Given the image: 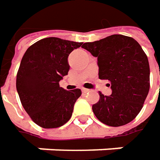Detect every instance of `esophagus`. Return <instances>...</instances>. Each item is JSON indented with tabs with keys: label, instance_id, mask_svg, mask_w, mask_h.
Listing matches in <instances>:
<instances>
[{
	"label": "esophagus",
	"instance_id": "esophagus-1",
	"mask_svg": "<svg viewBox=\"0 0 160 160\" xmlns=\"http://www.w3.org/2000/svg\"><path fill=\"white\" fill-rule=\"evenodd\" d=\"M89 91H90L89 89H86V88H82V92H83V93H85V94L88 93Z\"/></svg>",
	"mask_w": 160,
	"mask_h": 160
}]
</instances>
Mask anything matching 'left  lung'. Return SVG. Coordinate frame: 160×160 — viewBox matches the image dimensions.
<instances>
[{
  "mask_svg": "<svg viewBox=\"0 0 160 160\" xmlns=\"http://www.w3.org/2000/svg\"><path fill=\"white\" fill-rule=\"evenodd\" d=\"M82 48L97 57L99 79L111 82V96L99 93L92 109L102 123L124 126L134 119L149 91V63L140 44L132 37L113 34Z\"/></svg>",
  "mask_w": 160,
  "mask_h": 160,
  "instance_id": "1",
  "label": "left lung"
}]
</instances>
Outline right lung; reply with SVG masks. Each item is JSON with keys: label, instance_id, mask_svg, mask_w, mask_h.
Returning a JSON list of instances; mask_svg holds the SVG:
<instances>
[{"label": "right lung", "instance_id": "add662e5", "mask_svg": "<svg viewBox=\"0 0 160 160\" xmlns=\"http://www.w3.org/2000/svg\"><path fill=\"white\" fill-rule=\"evenodd\" d=\"M82 42L48 37L25 52L16 77L21 103L32 120L43 128H55L71 118L80 89L67 91L59 82L70 69L68 56Z\"/></svg>", "mask_w": 160, "mask_h": 160}]
</instances>
